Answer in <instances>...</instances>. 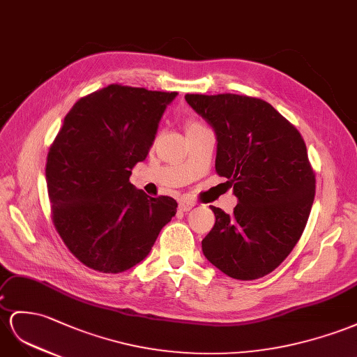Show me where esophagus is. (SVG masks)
Wrapping results in <instances>:
<instances>
[{"label":"esophagus","instance_id":"obj_1","mask_svg":"<svg viewBox=\"0 0 357 357\" xmlns=\"http://www.w3.org/2000/svg\"><path fill=\"white\" fill-rule=\"evenodd\" d=\"M196 204L195 202H191V200H181V202H179V209H181V211H190V209L191 208H193Z\"/></svg>","mask_w":357,"mask_h":357}]
</instances>
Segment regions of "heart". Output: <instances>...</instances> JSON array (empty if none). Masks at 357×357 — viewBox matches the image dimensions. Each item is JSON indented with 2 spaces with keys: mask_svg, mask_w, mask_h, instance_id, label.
Listing matches in <instances>:
<instances>
[{
  "mask_svg": "<svg viewBox=\"0 0 357 357\" xmlns=\"http://www.w3.org/2000/svg\"><path fill=\"white\" fill-rule=\"evenodd\" d=\"M202 125H200L199 122H196V121H190L188 122V125H187V130L190 131V130H195V128H200Z\"/></svg>",
  "mask_w": 357,
  "mask_h": 357,
  "instance_id": "b5f03b06",
  "label": "heart"
}]
</instances>
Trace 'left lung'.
Segmentation results:
<instances>
[{
	"instance_id": "obj_1",
	"label": "left lung",
	"mask_w": 357,
	"mask_h": 357,
	"mask_svg": "<svg viewBox=\"0 0 357 357\" xmlns=\"http://www.w3.org/2000/svg\"><path fill=\"white\" fill-rule=\"evenodd\" d=\"M185 100L214 128L215 172L238 197L231 215L211 206L215 223L202 240L204 255L229 278H264L294 249L314 204L303 137L259 98L188 93Z\"/></svg>"
}]
</instances>
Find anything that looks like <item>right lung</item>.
I'll use <instances>...</instances> for the list:
<instances>
[{"mask_svg":"<svg viewBox=\"0 0 357 357\" xmlns=\"http://www.w3.org/2000/svg\"><path fill=\"white\" fill-rule=\"evenodd\" d=\"M176 95L109 84L78 99L51 143L45 169L51 218L86 267L100 273L134 267L176 214L175 199L151 197L130 182Z\"/></svg>","mask_w":357,"mask_h":357,"instance_id":"1","label":"right lung"}]
</instances>
